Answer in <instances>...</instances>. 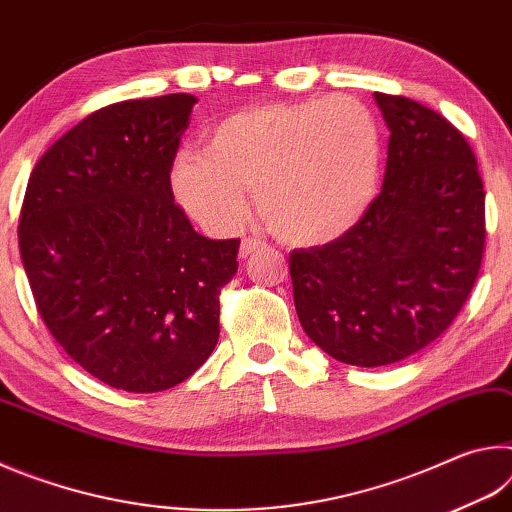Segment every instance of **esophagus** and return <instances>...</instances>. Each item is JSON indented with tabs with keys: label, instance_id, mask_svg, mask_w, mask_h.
Masks as SVG:
<instances>
[{
	"label": "esophagus",
	"instance_id": "34e87169",
	"mask_svg": "<svg viewBox=\"0 0 512 512\" xmlns=\"http://www.w3.org/2000/svg\"><path fill=\"white\" fill-rule=\"evenodd\" d=\"M262 250H266V244H264V241H259V239L248 237V239L241 241L239 257H241V259H248L250 255H255V253H262Z\"/></svg>",
	"mask_w": 512,
	"mask_h": 512
}]
</instances>
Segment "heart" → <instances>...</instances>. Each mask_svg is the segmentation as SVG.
<instances>
[{
    "instance_id": "1",
    "label": "heart",
    "mask_w": 512,
    "mask_h": 512,
    "mask_svg": "<svg viewBox=\"0 0 512 512\" xmlns=\"http://www.w3.org/2000/svg\"><path fill=\"white\" fill-rule=\"evenodd\" d=\"M169 180L178 205L207 230H235L253 189L277 239L327 244L354 228L375 198L379 128L348 94L244 108L216 121L205 151H180Z\"/></svg>"
}]
</instances>
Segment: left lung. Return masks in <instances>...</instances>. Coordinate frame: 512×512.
<instances>
[{"mask_svg": "<svg viewBox=\"0 0 512 512\" xmlns=\"http://www.w3.org/2000/svg\"><path fill=\"white\" fill-rule=\"evenodd\" d=\"M375 101L391 131L379 196L343 237L289 255L302 329L361 368L411 357L452 325L485 241V192L465 137L418 101Z\"/></svg>", "mask_w": 512, "mask_h": 512, "instance_id": "left-lung-1", "label": "left lung"}]
</instances>
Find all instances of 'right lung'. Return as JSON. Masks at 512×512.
<instances>
[{"mask_svg": "<svg viewBox=\"0 0 512 512\" xmlns=\"http://www.w3.org/2000/svg\"><path fill=\"white\" fill-rule=\"evenodd\" d=\"M198 99L112 103L42 155L17 239L33 300L69 357L128 393L173 388L219 341L239 239H207L173 203L171 164Z\"/></svg>", "mask_w": 512, "mask_h": 512, "instance_id": "add662e5", "label": "right lung"}]
</instances>
